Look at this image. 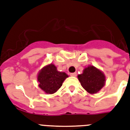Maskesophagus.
Returning a JSON list of instances; mask_svg holds the SVG:
<instances>
[{
	"instance_id": "obj_1",
	"label": "esophagus",
	"mask_w": 130,
	"mask_h": 130,
	"mask_svg": "<svg viewBox=\"0 0 130 130\" xmlns=\"http://www.w3.org/2000/svg\"><path fill=\"white\" fill-rule=\"evenodd\" d=\"M70 75H71V76H73V77H75V76H76V75H77V73H70Z\"/></svg>"
}]
</instances>
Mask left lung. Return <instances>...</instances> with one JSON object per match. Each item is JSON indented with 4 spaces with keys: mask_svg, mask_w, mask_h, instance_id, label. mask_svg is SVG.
Wrapping results in <instances>:
<instances>
[{
    "mask_svg": "<svg viewBox=\"0 0 130 130\" xmlns=\"http://www.w3.org/2000/svg\"><path fill=\"white\" fill-rule=\"evenodd\" d=\"M77 78L84 89L91 94L99 92L106 82L104 73L93 65L85 67L83 73L77 75Z\"/></svg>",
    "mask_w": 130,
    "mask_h": 130,
    "instance_id": "8db88e82",
    "label": "left lung"
}]
</instances>
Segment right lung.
<instances>
[{
	"instance_id": "1",
	"label": "right lung",
	"mask_w": 130,
	"mask_h": 130,
	"mask_svg": "<svg viewBox=\"0 0 130 130\" xmlns=\"http://www.w3.org/2000/svg\"><path fill=\"white\" fill-rule=\"evenodd\" d=\"M68 77L67 73L59 71L57 67L51 63L42 67L38 73V86L45 93L53 94L61 88L63 82Z\"/></svg>"
}]
</instances>
